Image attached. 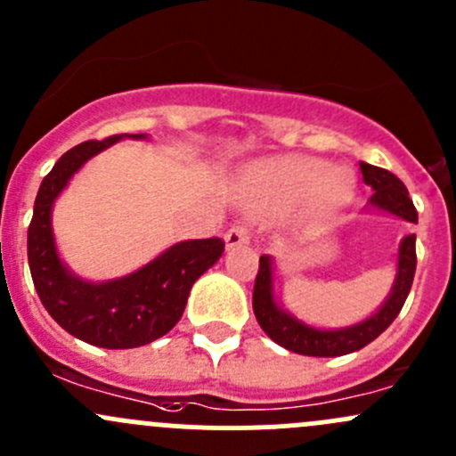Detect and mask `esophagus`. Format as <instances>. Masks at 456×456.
<instances>
[{
	"mask_svg": "<svg viewBox=\"0 0 456 456\" xmlns=\"http://www.w3.org/2000/svg\"><path fill=\"white\" fill-rule=\"evenodd\" d=\"M249 242V229L247 224H233L227 233H224V245L227 249H236V247H242Z\"/></svg>",
	"mask_w": 456,
	"mask_h": 456,
	"instance_id": "esophagus-1",
	"label": "esophagus"
}]
</instances>
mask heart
I'll return each instance as SVG.
<instances>
[{
	"label": "heart",
	"instance_id": "1",
	"mask_svg": "<svg viewBox=\"0 0 456 456\" xmlns=\"http://www.w3.org/2000/svg\"><path fill=\"white\" fill-rule=\"evenodd\" d=\"M249 190L275 205L305 200L315 218H330L355 196L357 178L351 167L329 165L309 156H287L260 165L249 174Z\"/></svg>",
	"mask_w": 456,
	"mask_h": 456
}]
</instances>
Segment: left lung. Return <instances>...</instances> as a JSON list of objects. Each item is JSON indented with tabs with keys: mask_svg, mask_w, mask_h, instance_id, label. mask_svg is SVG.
<instances>
[{
	"mask_svg": "<svg viewBox=\"0 0 456 456\" xmlns=\"http://www.w3.org/2000/svg\"><path fill=\"white\" fill-rule=\"evenodd\" d=\"M360 167L364 183L372 187L369 209L397 216L406 223H417L415 205L408 199L406 185L395 174L369 163H362ZM415 240V233H408L399 242L397 273H395L393 289H390L384 305L366 320L344 326V329H317V326L306 324V322L289 314L287 309H282L280 302L275 300L273 291V257L260 256V269H257L254 287V314L257 324L275 344H280L287 351L297 353V355L338 357L360 351L372 339L379 338L402 311L403 302L411 293L417 269Z\"/></svg>",
	"mask_w": 456,
	"mask_h": 456,
	"instance_id": "obj_1",
	"label": "left lung"
}]
</instances>
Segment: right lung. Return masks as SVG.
Returning <instances> with one entry per match:
<instances>
[{"label": "right lung", "instance_id": "add662e5", "mask_svg": "<svg viewBox=\"0 0 456 456\" xmlns=\"http://www.w3.org/2000/svg\"><path fill=\"white\" fill-rule=\"evenodd\" d=\"M123 139L86 141L68 150L41 181L28 227V265L37 296L53 320L75 338L101 348H136L163 338L185 311L196 280L220 260V238L183 240L123 278L90 282L66 266L53 233V207L70 178L96 156Z\"/></svg>", "mask_w": 456, "mask_h": 456}]
</instances>
